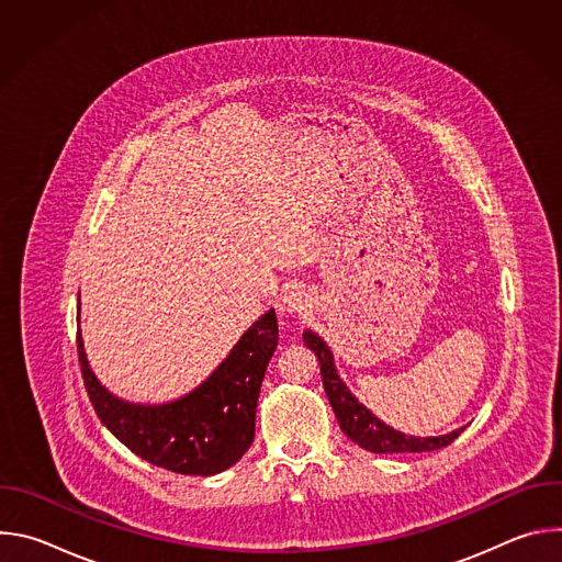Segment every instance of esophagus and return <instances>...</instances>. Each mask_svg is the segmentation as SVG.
<instances>
[{
    "label": "esophagus",
    "instance_id": "1",
    "mask_svg": "<svg viewBox=\"0 0 562 562\" xmlns=\"http://www.w3.org/2000/svg\"><path fill=\"white\" fill-rule=\"evenodd\" d=\"M306 306H308L306 293L300 291V289H289V291L282 295L280 311H282V313H302Z\"/></svg>",
    "mask_w": 562,
    "mask_h": 562
}]
</instances>
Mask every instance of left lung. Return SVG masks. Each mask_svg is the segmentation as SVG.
Wrapping results in <instances>:
<instances>
[{
	"mask_svg": "<svg viewBox=\"0 0 562 562\" xmlns=\"http://www.w3.org/2000/svg\"><path fill=\"white\" fill-rule=\"evenodd\" d=\"M302 340H304V347L317 356L319 373H323V386L327 391L329 405L340 423V429L347 434L349 440H353L362 449L373 451V453L436 451V449L451 445L464 431V427H460L451 434L431 436V438L405 436L403 431H395L393 427H389L380 418H375L362 403H358V397L349 391L345 380L338 375L334 353L323 338L313 334L311 329H306L302 334Z\"/></svg>",
	"mask_w": 562,
	"mask_h": 562,
	"instance_id": "1",
	"label": "left lung"
}]
</instances>
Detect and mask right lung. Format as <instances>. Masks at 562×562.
<instances>
[{"mask_svg":"<svg viewBox=\"0 0 562 562\" xmlns=\"http://www.w3.org/2000/svg\"><path fill=\"white\" fill-rule=\"evenodd\" d=\"M276 347L278 317L269 308L202 384L171 403L142 405L113 395L95 378L77 331L82 378L102 425L142 460L184 475H215L251 447L258 395Z\"/></svg>","mask_w":562,"mask_h":562,"instance_id":"right-lung-1","label":"right lung"}]
</instances>
